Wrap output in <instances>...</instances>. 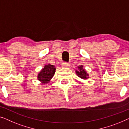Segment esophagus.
Here are the masks:
<instances>
[{
	"label": "esophagus",
	"instance_id": "esophagus-1",
	"mask_svg": "<svg viewBox=\"0 0 129 129\" xmlns=\"http://www.w3.org/2000/svg\"><path fill=\"white\" fill-rule=\"evenodd\" d=\"M70 66V64L67 62H63L62 63V67H68Z\"/></svg>",
	"mask_w": 129,
	"mask_h": 129
}]
</instances>
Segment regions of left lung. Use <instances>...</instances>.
<instances>
[{
  "label": "left lung",
  "instance_id": "1",
  "mask_svg": "<svg viewBox=\"0 0 129 129\" xmlns=\"http://www.w3.org/2000/svg\"><path fill=\"white\" fill-rule=\"evenodd\" d=\"M78 70H76V74L78 75V77L81 78L83 79H87L89 78V74H87L86 71L83 68V65L78 67Z\"/></svg>",
  "mask_w": 129,
  "mask_h": 129
}]
</instances>
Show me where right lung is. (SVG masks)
I'll return each mask as SVG.
<instances>
[{
	"label": "right lung",
	"instance_id": "right-lung-1",
	"mask_svg": "<svg viewBox=\"0 0 129 129\" xmlns=\"http://www.w3.org/2000/svg\"><path fill=\"white\" fill-rule=\"evenodd\" d=\"M55 70L56 69L54 65L50 64L45 65L44 68H43L38 74V80L45 84L50 82L55 74Z\"/></svg>",
	"mask_w": 129,
	"mask_h": 129
}]
</instances>
